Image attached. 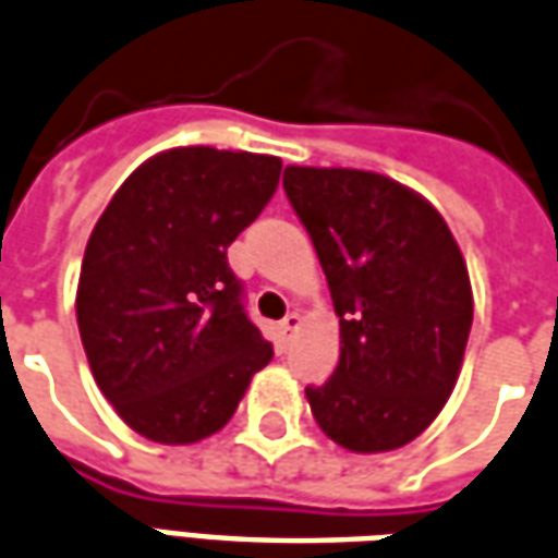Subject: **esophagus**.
Listing matches in <instances>:
<instances>
[{"instance_id":"esophagus-1","label":"esophagus","mask_w":558,"mask_h":558,"mask_svg":"<svg viewBox=\"0 0 558 558\" xmlns=\"http://www.w3.org/2000/svg\"><path fill=\"white\" fill-rule=\"evenodd\" d=\"M299 326H302V317L292 311V314H287V317L280 319V335H283V341H290L292 335L299 332Z\"/></svg>"}]
</instances>
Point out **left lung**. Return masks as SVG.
Here are the masks:
<instances>
[{
	"label": "left lung",
	"instance_id": "1",
	"mask_svg": "<svg viewBox=\"0 0 558 558\" xmlns=\"http://www.w3.org/2000/svg\"><path fill=\"white\" fill-rule=\"evenodd\" d=\"M283 190L341 317V360L305 389L311 414L353 453L404 447L441 414L469 344L474 302L453 232L374 171L287 166Z\"/></svg>",
	"mask_w": 558,
	"mask_h": 558
}]
</instances>
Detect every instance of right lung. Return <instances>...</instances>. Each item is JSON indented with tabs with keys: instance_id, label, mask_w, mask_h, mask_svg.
I'll return each mask as SVG.
<instances>
[{
	"instance_id": "obj_1",
	"label": "right lung",
	"mask_w": 558,
	"mask_h": 558,
	"mask_svg": "<svg viewBox=\"0 0 558 558\" xmlns=\"http://www.w3.org/2000/svg\"><path fill=\"white\" fill-rule=\"evenodd\" d=\"M278 181V157L174 147L132 171L93 229L77 329L102 396L147 441L220 432L275 356L226 251Z\"/></svg>"
}]
</instances>
